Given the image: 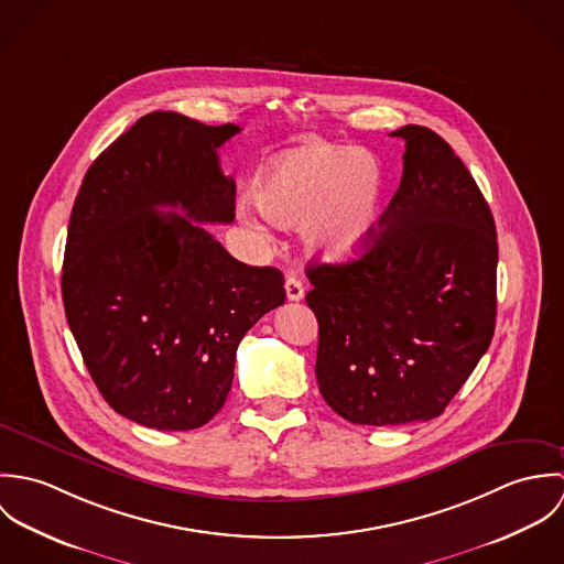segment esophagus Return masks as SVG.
<instances>
[{"instance_id":"obj_1","label":"esophagus","mask_w":564,"mask_h":564,"mask_svg":"<svg viewBox=\"0 0 564 564\" xmlns=\"http://www.w3.org/2000/svg\"><path fill=\"white\" fill-rule=\"evenodd\" d=\"M304 293H306V289H304L302 280H297L295 275H289L286 278V297L291 302H300V300H304Z\"/></svg>"}]
</instances>
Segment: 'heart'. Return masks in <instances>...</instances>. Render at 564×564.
<instances>
[{
    "instance_id": "heart-1",
    "label": "heart",
    "mask_w": 564,
    "mask_h": 564,
    "mask_svg": "<svg viewBox=\"0 0 564 564\" xmlns=\"http://www.w3.org/2000/svg\"><path fill=\"white\" fill-rule=\"evenodd\" d=\"M260 210L280 226L306 223V237L336 260L362 253L380 230L387 177L358 148L315 143L269 162L253 182ZM251 219L249 210L242 208Z\"/></svg>"
}]
</instances>
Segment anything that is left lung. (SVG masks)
Wrapping results in <instances>:
<instances>
[{
	"label": "left lung",
	"instance_id": "1",
	"mask_svg": "<svg viewBox=\"0 0 564 564\" xmlns=\"http://www.w3.org/2000/svg\"><path fill=\"white\" fill-rule=\"evenodd\" d=\"M405 141L403 175L369 247L308 264L323 400L360 425L438 416L490 345L497 232L469 169L430 128Z\"/></svg>",
	"mask_w": 564,
	"mask_h": 564
}]
</instances>
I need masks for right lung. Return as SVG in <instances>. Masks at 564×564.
I'll return each instance as SVG.
<instances>
[{"instance_id": "1", "label": "right lung", "mask_w": 564, "mask_h": 564, "mask_svg": "<svg viewBox=\"0 0 564 564\" xmlns=\"http://www.w3.org/2000/svg\"><path fill=\"white\" fill-rule=\"evenodd\" d=\"M239 132L150 112L88 166L72 210L67 322L101 398L145 427L208 423L245 332L286 297L282 271L239 262L202 226L235 221L217 150Z\"/></svg>"}]
</instances>
